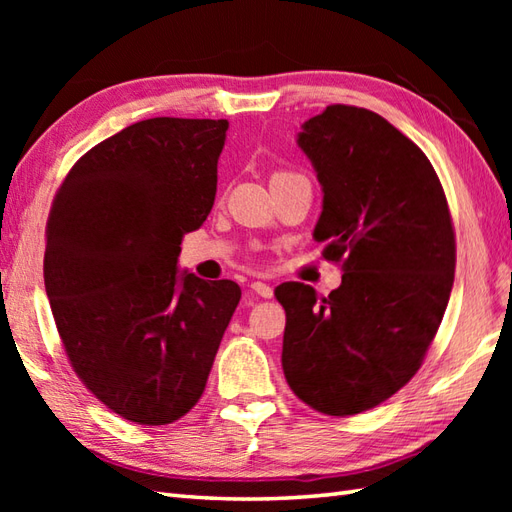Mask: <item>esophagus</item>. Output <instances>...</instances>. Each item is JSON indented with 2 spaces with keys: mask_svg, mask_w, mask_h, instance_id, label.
<instances>
[{
  "mask_svg": "<svg viewBox=\"0 0 512 512\" xmlns=\"http://www.w3.org/2000/svg\"><path fill=\"white\" fill-rule=\"evenodd\" d=\"M250 288H253L255 295L264 297V299H270V297H273V286H270V284H264V281H253V284H250Z\"/></svg>",
  "mask_w": 512,
  "mask_h": 512,
  "instance_id": "1",
  "label": "esophagus"
}]
</instances>
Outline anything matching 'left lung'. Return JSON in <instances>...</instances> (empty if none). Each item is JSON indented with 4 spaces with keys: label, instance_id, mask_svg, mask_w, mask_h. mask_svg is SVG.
<instances>
[{
    "label": "left lung",
    "instance_id": "8db88e82",
    "mask_svg": "<svg viewBox=\"0 0 512 512\" xmlns=\"http://www.w3.org/2000/svg\"><path fill=\"white\" fill-rule=\"evenodd\" d=\"M297 145L323 191L312 237L345 273L323 299L297 281L277 286L281 367L306 405L354 416L418 372L451 297L453 224L429 158L383 116L330 105Z\"/></svg>",
    "mask_w": 512,
    "mask_h": 512
}]
</instances>
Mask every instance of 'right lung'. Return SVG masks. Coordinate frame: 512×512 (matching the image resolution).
<instances>
[{
  "mask_svg": "<svg viewBox=\"0 0 512 512\" xmlns=\"http://www.w3.org/2000/svg\"><path fill=\"white\" fill-rule=\"evenodd\" d=\"M228 121L147 118L85 154L54 198L43 279L74 372L138 424L182 418L242 290L178 268L211 213Z\"/></svg>",
  "mask_w": 512,
  "mask_h": 512,
  "instance_id": "obj_1",
  "label": "right lung"
}]
</instances>
